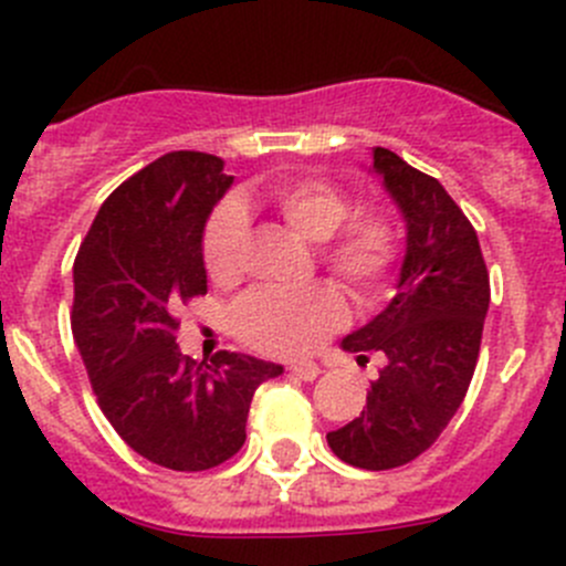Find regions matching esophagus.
Returning a JSON list of instances; mask_svg holds the SVG:
<instances>
[{
  "label": "esophagus",
  "instance_id": "esophagus-1",
  "mask_svg": "<svg viewBox=\"0 0 566 566\" xmlns=\"http://www.w3.org/2000/svg\"><path fill=\"white\" fill-rule=\"evenodd\" d=\"M290 375H295V378H301V380H315L317 375H319V367L315 361H295V364H290Z\"/></svg>",
  "mask_w": 566,
  "mask_h": 566
}]
</instances>
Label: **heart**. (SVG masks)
I'll list each match as a JSON object with an SVG mask.
<instances>
[{"mask_svg":"<svg viewBox=\"0 0 566 566\" xmlns=\"http://www.w3.org/2000/svg\"><path fill=\"white\" fill-rule=\"evenodd\" d=\"M268 202L290 230L317 243V256L356 301L384 293L394 260L397 230L375 210L353 212V202L328 180H284L268 191ZM247 243V213L224 202L210 213L202 232V262L216 284L235 282ZM238 339L268 356H304L345 319V301L328 282L304 290H251L232 310Z\"/></svg>","mask_w":566,"mask_h":566,"instance_id":"1","label":"heart"}]
</instances>
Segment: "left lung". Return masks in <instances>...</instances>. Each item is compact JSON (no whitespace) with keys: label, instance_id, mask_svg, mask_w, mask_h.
Returning a JSON list of instances; mask_svg holds the SVG:
<instances>
[{"label":"left lung","instance_id":"1","mask_svg":"<svg viewBox=\"0 0 566 566\" xmlns=\"http://www.w3.org/2000/svg\"><path fill=\"white\" fill-rule=\"evenodd\" d=\"M373 169L405 219V260L391 304L342 339L358 361H384L367 408L325 438L347 465L389 471L427 452L465 399L490 276L476 230L436 177L386 147H373Z\"/></svg>","mask_w":566,"mask_h":566}]
</instances>
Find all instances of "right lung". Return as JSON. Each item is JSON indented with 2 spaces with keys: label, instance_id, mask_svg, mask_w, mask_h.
<instances>
[{
  "label": "right lung",
  "instance_id": "add662e5",
  "mask_svg": "<svg viewBox=\"0 0 566 566\" xmlns=\"http://www.w3.org/2000/svg\"><path fill=\"white\" fill-rule=\"evenodd\" d=\"M232 186L224 161L177 150L101 205L73 262V339L117 436L156 465L208 471L247 441L256 386L282 364L177 350L175 310L208 293L202 232Z\"/></svg>",
  "mask_w": 566,
  "mask_h": 566
}]
</instances>
